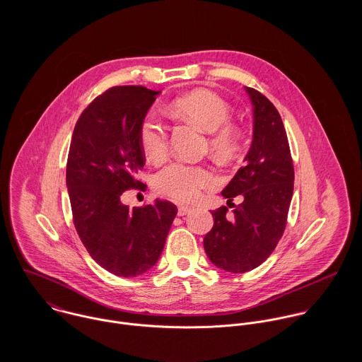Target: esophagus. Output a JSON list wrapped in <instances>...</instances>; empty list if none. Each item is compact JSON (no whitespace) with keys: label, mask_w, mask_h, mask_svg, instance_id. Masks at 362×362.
Listing matches in <instances>:
<instances>
[{"label":"esophagus","mask_w":362,"mask_h":362,"mask_svg":"<svg viewBox=\"0 0 362 362\" xmlns=\"http://www.w3.org/2000/svg\"><path fill=\"white\" fill-rule=\"evenodd\" d=\"M192 211V206L188 205H178V216H185Z\"/></svg>","instance_id":"34e87169"}]
</instances>
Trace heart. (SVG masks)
Returning a JSON list of instances; mask_svg holds the SVG:
<instances>
[{
	"mask_svg": "<svg viewBox=\"0 0 362 362\" xmlns=\"http://www.w3.org/2000/svg\"><path fill=\"white\" fill-rule=\"evenodd\" d=\"M174 114L187 118L207 132V146L218 157L230 158L237 155L241 145V132L233 125L228 103L207 89H198L173 100ZM138 141L142 152L151 160H160L168 149V131L160 118L149 112L138 128ZM218 182L216 173L205 164H191L174 160L155 174L156 191L178 202L195 201L202 191Z\"/></svg>",
	"mask_w": 362,
	"mask_h": 362,
	"instance_id": "b5f03b06",
	"label": "heart"
}]
</instances>
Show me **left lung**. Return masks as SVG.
Segmentation results:
<instances>
[{
    "label": "left lung",
    "instance_id": "obj_1",
    "mask_svg": "<svg viewBox=\"0 0 362 362\" xmlns=\"http://www.w3.org/2000/svg\"><path fill=\"white\" fill-rule=\"evenodd\" d=\"M254 105V141L243 165L221 192L228 207L211 210L206 255L217 267L244 273L269 258L280 241L294 189V165L281 117L264 95L245 88ZM243 197L240 206L231 204Z\"/></svg>",
    "mask_w": 362,
    "mask_h": 362
}]
</instances>
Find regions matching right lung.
<instances>
[{
	"mask_svg": "<svg viewBox=\"0 0 362 362\" xmlns=\"http://www.w3.org/2000/svg\"><path fill=\"white\" fill-rule=\"evenodd\" d=\"M158 92L112 86L76 121L66 160V187L76 233L89 255L115 276L135 277L160 258L177 206L156 199L142 207L121 204L138 180L145 153L138 128Z\"/></svg>",
	"mask_w": 362,
	"mask_h": 362,
	"instance_id": "add662e5",
	"label": "right lung"
}]
</instances>
